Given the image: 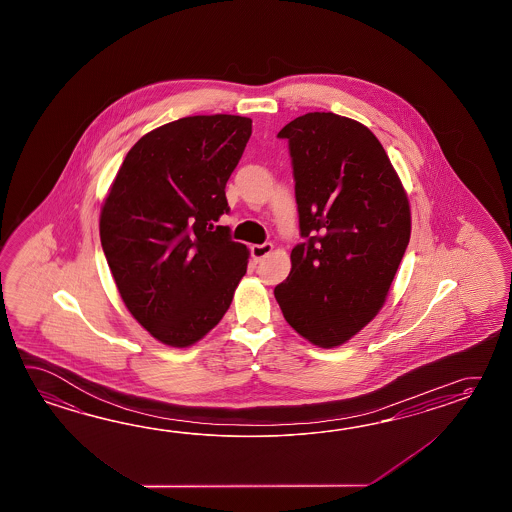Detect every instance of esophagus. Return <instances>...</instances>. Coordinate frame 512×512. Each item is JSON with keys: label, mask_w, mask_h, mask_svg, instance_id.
<instances>
[{"label": "esophagus", "mask_w": 512, "mask_h": 512, "mask_svg": "<svg viewBox=\"0 0 512 512\" xmlns=\"http://www.w3.org/2000/svg\"><path fill=\"white\" fill-rule=\"evenodd\" d=\"M272 249V243H261V245H252L251 247V254L252 258L256 261L263 260V258H267L269 254H271Z\"/></svg>", "instance_id": "esophagus-1"}]
</instances>
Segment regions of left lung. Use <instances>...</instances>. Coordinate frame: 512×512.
<instances>
[{
  "instance_id": "1",
  "label": "left lung",
  "mask_w": 512,
  "mask_h": 512,
  "mask_svg": "<svg viewBox=\"0 0 512 512\" xmlns=\"http://www.w3.org/2000/svg\"><path fill=\"white\" fill-rule=\"evenodd\" d=\"M278 137L289 141L305 241L274 296L298 335L337 348L381 311L410 241V203L381 142L357 120L305 113Z\"/></svg>"
}]
</instances>
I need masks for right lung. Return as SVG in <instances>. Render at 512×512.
Instances as JSON below:
<instances>
[{"label":"right lung","mask_w":512,"mask_h":512,"mask_svg":"<svg viewBox=\"0 0 512 512\" xmlns=\"http://www.w3.org/2000/svg\"><path fill=\"white\" fill-rule=\"evenodd\" d=\"M252 120L196 115L146 133L100 210V241L120 298L153 338L188 348L227 313L249 251L214 225Z\"/></svg>","instance_id":"obj_1"}]
</instances>
